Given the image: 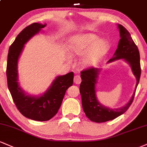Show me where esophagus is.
I'll list each match as a JSON object with an SVG mask.
<instances>
[{
  "instance_id": "esophagus-1",
  "label": "esophagus",
  "mask_w": 147,
  "mask_h": 147,
  "mask_svg": "<svg viewBox=\"0 0 147 147\" xmlns=\"http://www.w3.org/2000/svg\"><path fill=\"white\" fill-rule=\"evenodd\" d=\"M74 82L76 84H80L81 82V77L79 75H75L74 77Z\"/></svg>"
}]
</instances>
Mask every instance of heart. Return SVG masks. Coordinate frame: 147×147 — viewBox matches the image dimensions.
Returning a JSON list of instances; mask_svg holds the SVG:
<instances>
[{"mask_svg": "<svg viewBox=\"0 0 147 147\" xmlns=\"http://www.w3.org/2000/svg\"><path fill=\"white\" fill-rule=\"evenodd\" d=\"M109 49V42L93 33H81L70 39L68 49L73 55H83L81 63L84 67L94 66Z\"/></svg>", "mask_w": 147, "mask_h": 147, "instance_id": "1", "label": "heart"}]
</instances>
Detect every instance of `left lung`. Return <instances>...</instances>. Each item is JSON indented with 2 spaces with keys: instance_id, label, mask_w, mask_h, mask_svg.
Returning <instances> with one entry per match:
<instances>
[{
  "instance_id": "1",
  "label": "left lung",
  "mask_w": 147,
  "mask_h": 147,
  "mask_svg": "<svg viewBox=\"0 0 147 147\" xmlns=\"http://www.w3.org/2000/svg\"><path fill=\"white\" fill-rule=\"evenodd\" d=\"M120 39L117 49L112 59L107 61L111 63L118 59H123L128 63L136 79V84L132 96L128 102L119 108H109L98 101L96 97V85L100 70L98 68H89L81 72L82 79L80 84L82 106L86 116L91 121L95 123H104L112 121L123 114L128 109L133 102L136 90L138 85L141 74L140 53L137 46L132 40L129 32L121 24H118Z\"/></svg>"
}]
</instances>
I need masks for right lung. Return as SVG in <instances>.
<instances>
[{
  "mask_svg": "<svg viewBox=\"0 0 147 147\" xmlns=\"http://www.w3.org/2000/svg\"><path fill=\"white\" fill-rule=\"evenodd\" d=\"M47 24L33 23L17 35L9 49L7 79L9 90L17 108L23 116L36 121H47L57 113L67 89L72 86L74 73L57 76L45 92L38 96L25 92L18 83V63L24 45L38 34Z\"/></svg>",
  "mask_w": 147,
  "mask_h": 147,
  "instance_id": "right-lung-1",
  "label": "right lung"
}]
</instances>
